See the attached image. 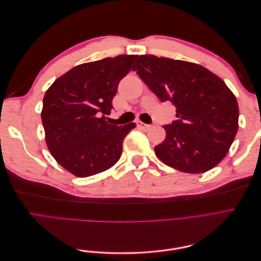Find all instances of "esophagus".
I'll return each mask as SVG.
<instances>
[{"mask_svg": "<svg viewBox=\"0 0 261 261\" xmlns=\"http://www.w3.org/2000/svg\"><path fill=\"white\" fill-rule=\"evenodd\" d=\"M136 124L139 126V127H141L143 129H146V130L151 129V127H152L151 125H147V124H145V123H143V122H140V121H138Z\"/></svg>", "mask_w": 261, "mask_h": 261, "instance_id": "obj_1", "label": "esophagus"}]
</instances>
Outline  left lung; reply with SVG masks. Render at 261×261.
Returning <instances> with one entry per match:
<instances>
[{"label":"left lung","mask_w":261,"mask_h":261,"mask_svg":"<svg viewBox=\"0 0 261 261\" xmlns=\"http://www.w3.org/2000/svg\"><path fill=\"white\" fill-rule=\"evenodd\" d=\"M161 102L171 101L177 120L164 125L154 147L159 159L185 173H203L224 159L239 129V105L225 83L195 63L140 55L134 67Z\"/></svg>","instance_id":"obj_1"}]
</instances>
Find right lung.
Wrapping results in <instances>:
<instances>
[{
  "label": "right lung",
  "mask_w": 261,
  "mask_h": 261,
  "mask_svg": "<svg viewBox=\"0 0 261 261\" xmlns=\"http://www.w3.org/2000/svg\"><path fill=\"white\" fill-rule=\"evenodd\" d=\"M138 55H118L75 66L59 77L43 98L45 143L60 165L78 177L103 172L120 160L135 123L109 124L118 83Z\"/></svg>",
  "instance_id": "right-lung-1"
}]
</instances>
